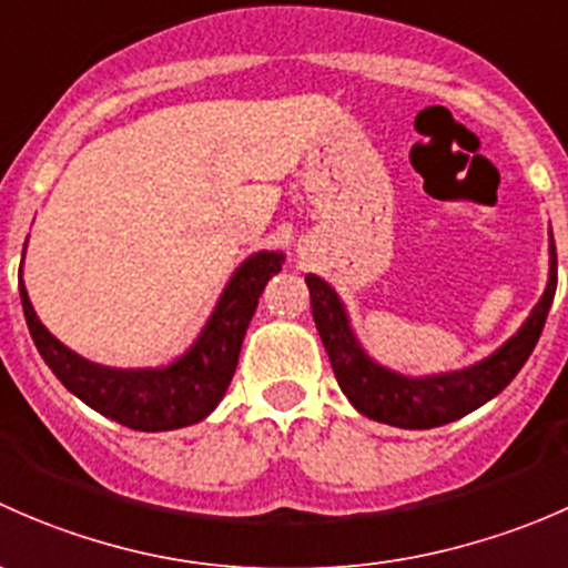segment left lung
<instances>
[{"label":"left lung","mask_w":568,"mask_h":568,"mask_svg":"<svg viewBox=\"0 0 568 568\" xmlns=\"http://www.w3.org/2000/svg\"><path fill=\"white\" fill-rule=\"evenodd\" d=\"M305 283L311 288L313 321H316L321 343L329 354L337 385L352 400L354 409L371 420L387 423V426L434 428L459 420V417L484 406L486 400L506 390L508 382L528 363L549 307H552L555 285H558V255H555V242L552 233H549L547 288H544L541 300L536 302L530 316L523 321L517 335L508 337L497 352H491L489 357L469 365V368L434 376H404L376 363L359 346L357 335L348 324L346 305L335 294V288L316 274H307Z\"/></svg>","instance_id":"1"}]
</instances>
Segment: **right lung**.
I'll list each match as a JSON object with an SVG mask.
<instances>
[{"mask_svg": "<svg viewBox=\"0 0 568 568\" xmlns=\"http://www.w3.org/2000/svg\"><path fill=\"white\" fill-rule=\"evenodd\" d=\"M283 261V252L250 255L227 280L197 341L164 368H106L79 357L40 324L24 280H19V294L40 357L79 400L134 432H173L209 417L227 393L257 296Z\"/></svg>", "mask_w": 568, "mask_h": 568, "instance_id": "right-lung-1", "label": "right lung"}]
</instances>
